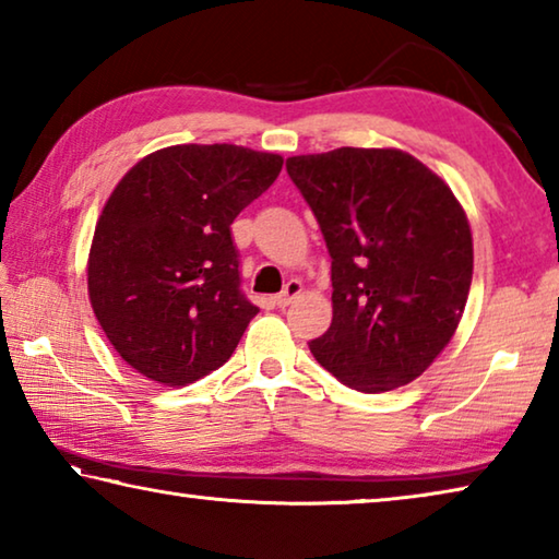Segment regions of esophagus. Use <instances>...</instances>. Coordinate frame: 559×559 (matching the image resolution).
I'll return each mask as SVG.
<instances>
[{
    "instance_id": "obj_1",
    "label": "esophagus",
    "mask_w": 559,
    "mask_h": 559,
    "mask_svg": "<svg viewBox=\"0 0 559 559\" xmlns=\"http://www.w3.org/2000/svg\"><path fill=\"white\" fill-rule=\"evenodd\" d=\"M300 293H302V283L300 281H288L286 288H283L278 296H273V302H276L278 308H286V306H290L293 300L300 298Z\"/></svg>"
}]
</instances>
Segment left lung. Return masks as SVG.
I'll return each mask as SVG.
<instances>
[{"instance_id":"obj_1","label":"left lung","mask_w":559,"mask_h":559,"mask_svg":"<svg viewBox=\"0 0 559 559\" xmlns=\"http://www.w3.org/2000/svg\"><path fill=\"white\" fill-rule=\"evenodd\" d=\"M286 169L333 259V323L310 353L357 392L414 382L468 300L473 236L456 194L396 147L296 155Z\"/></svg>"}]
</instances>
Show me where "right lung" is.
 Listing matches in <instances>:
<instances>
[{
    "label": "right lung",
    "mask_w": 559,
    "mask_h": 559,
    "mask_svg": "<svg viewBox=\"0 0 559 559\" xmlns=\"http://www.w3.org/2000/svg\"><path fill=\"white\" fill-rule=\"evenodd\" d=\"M281 167L241 145H173L122 175L86 273L93 313L132 370L187 386L231 357L259 308L239 293L229 226Z\"/></svg>",
    "instance_id": "1"
}]
</instances>
